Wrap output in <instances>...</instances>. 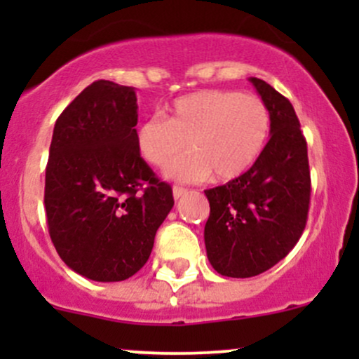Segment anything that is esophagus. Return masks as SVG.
<instances>
[{"mask_svg": "<svg viewBox=\"0 0 359 359\" xmlns=\"http://www.w3.org/2000/svg\"><path fill=\"white\" fill-rule=\"evenodd\" d=\"M172 194H174V199H180V197L184 196V194H187V189L184 187H179V185H175L174 189H172Z\"/></svg>", "mask_w": 359, "mask_h": 359, "instance_id": "obj_1", "label": "esophagus"}]
</instances>
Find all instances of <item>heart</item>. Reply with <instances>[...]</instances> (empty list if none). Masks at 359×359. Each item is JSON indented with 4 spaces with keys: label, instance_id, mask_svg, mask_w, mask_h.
Returning <instances> with one entry per match:
<instances>
[{
    "label": "heart",
    "instance_id": "1",
    "mask_svg": "<svg viewBox=\"0 0 359 359\" xmlns=\"http://www.w3.org/2000/svg\"><path fill=\"white\" fill-rule=\"evenodd\" d=\"M270 111L258 96L236 90H199L177 97L170 118L151 116L137 128L140 155L165 165L168 179L196 182L212 175L228 182L248 172L270 135Z\"/></svg>",
    "mask_w": 359,
    "mask_h": 359
}]
</instances>
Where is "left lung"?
I'll list each match as a JSON object with an SVG mask.
<instances>
[{"mask_svg":"<svg viewBox=\"0 0 359 359\" xmlns=\"http://www.w3.org/2000/svg\"><path fill=\"white\" fill-rule=\"evenodd\" d=\"M250 82L269 106V143L248 172L204 191L211 205L204 228L209 263L233 278L255 277L285 258L306 228L311 203L307 143L294 106L265 81Z\"/></svg>","mask_w":359,"mask_h":359,"instance_id":"obj_1","label":"left lung"}]
</instances>
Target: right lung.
<instances>
[{
	"instance_id": "right-lung-1",
	"label": "right lung",
	"mask_w": 359,
	"mask_h": 359,
	"mask_svg": "<svg viewBox=\"0 0 359 359\" xmlns=\"http://www.w3.org/2000/svg\"><path fill=\"white\" fill-rule=\"evenodd\" d=\"M137 90L96 81L53 128L45 172L48 233L69 269L121 282L142 269L174 208L137 147Z\"/></svg>"
}]
</instances>
